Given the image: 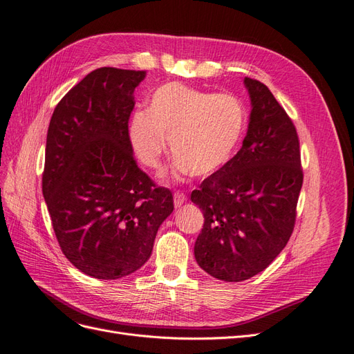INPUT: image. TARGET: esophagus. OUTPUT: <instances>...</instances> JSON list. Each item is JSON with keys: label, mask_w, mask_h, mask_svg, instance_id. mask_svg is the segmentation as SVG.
I'll return each mask as SVG.
<instances>
[{"label": "esophagus", "mask_w": 354, "mask_h": 354, "mask_svg": "<svg viewBox=\"0 0 354 354\" xmlns=\"http://www.w3.org/2000/svg\"><path fill=\"white\" fill-rule=\"evenodd\" d=\"M185 201H187V196H185L184 192L176 191V192L174 194V204H175L176 209H179Z\"/></svg>", "instance_id": "34e87169"}]
</instances>
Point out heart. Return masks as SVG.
Wrapping results in <instances>:
<instances>
[{
  "mask_svg": "<svg viewBox=\"0 0 354 354\" xmlns=\"http://www.w3.org/2000/svg\"><path fill=\"white\" fill-rule=\"evenodd\" d=\"M245 123V107L235 95L169 82L154 91L147 111L133 113L129 141L144 166L158 169L169 138L175 175L207 178L232 160Z\"/></svg>",
  "mask_w": 354,
  "mask_h": 354,
  "instance_id": "b5f03b06",
  "label": "heart"
}]
</instances>
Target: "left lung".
Instances as JSON below:
<instances>
[{"mask_svg": "<svg viewBox=\"0 0 354 354\" xmlns=\"http://www.w3.org/2000/svg\"><path fill=\"white\" fill-rule=\"evenodd\" d=\"M252 113L243 147L191 201L204 225L194 245L209 275L239 282L265 270L292 234L303 185L297 131L269 88L245 77Z\"/></svg>", "mask_w": 354, "mask_h": 354, "instance_id": "8db88e82", "label": "left lung"}]
</instances>
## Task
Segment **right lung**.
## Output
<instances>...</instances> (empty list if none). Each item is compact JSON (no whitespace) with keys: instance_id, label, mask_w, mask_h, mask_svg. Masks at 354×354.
I'll return each mask as SVG.
<instances>
[{"instance_id":"obj_1","label":"right lung","mask_w":354,"mask_h":354,"mask_svg":"<svg viewBox=\"0 0 354 354\" xmlns=\"http://www.w3.org/2000/svg\"><path fill=\"white\" fill-rule=\"evenodd\" d=\"M144 71L100 67L55 106L42 194L63 254L86 275L119 279L150 259L174 212L170 189L138 167L129 141L133 91Z\"/></svg>"}]
</instances>
